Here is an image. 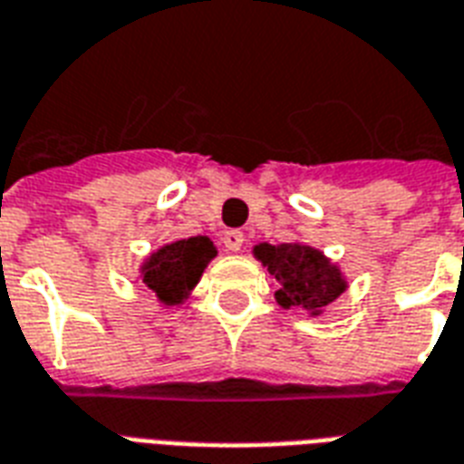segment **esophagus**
Segmentation results:
<instances>
[{"mask_svg":"<svg viewBox=\"0 0 464 464\" xmlns=\"http://www.w3.org/2000/svg\"><path fill=\"white\" fill-rule=\"evenodd\" d=\"M243 240H246V236L240 231H226L224 233V246L231 250V253H236V250H240V246H243Z\"/></svg>","mask_w":464,"mask_h":464,"instance_id":"34e87169","label":"esophagus"}]
</instances>
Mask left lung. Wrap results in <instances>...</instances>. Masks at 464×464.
Segmentation results:
<instances>
[{
	"label": "left lung",
	"instance_id": "obj_1",
	"mask_svg": "<svg viewBox=\"0 0 464 464\" xmlns=\"http://www.w3.org/2000/svg\"><path fill=\"white\" fill-rule=\"evenodd\" d=\"M253 253L277 279L279 289L275 292V299L285 309L296 306L309 311L311 316H318L348 287L343 272L316 247L302 243H260Z\"/></svg>",
	"mask_w": 464,
	"mask_h": 464
}]
</instances>
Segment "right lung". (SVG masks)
Returning <instances> with one entry per match:
<instances>
[{
	"label": "right lung",
	"instance_id": "obj_1",
	"mask_svg": "<svg viewBox=\"0 0 464 464\" xmlns=\"http://www.w3.org/2000/svg\"><path fill=\"white\" fill-rule=\"evenodd\" d=\"M211 257H217V247L207 236L175 240L148 257L140 267V277L162 304L172 306L187 299Z\"/></svg>",
	"mask_w": 464,
	"mask_h": 464
}]
</instances>
